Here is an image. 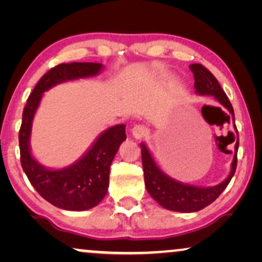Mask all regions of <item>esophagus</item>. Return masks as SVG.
I'll return each instance as SVG.
<instances>
[{
    "instance_id": "esophagus-1",
    "label": "esophagus",
    "mask_w": 262,
    "mask_h": 262,
    "mask_svg": "<svg viewBox=\"0 0 262 262\" xmlns=\"http://www.w3.org/2000/svg\"><path fill=\"white\" fill-rule=\"evenodd\" d=\"M131 134H132V137L135 139H141L148 134V128L143 126V125H136V126L132 127Z\"/></svg>"
}]
</instances>
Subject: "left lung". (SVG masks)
Returning <instances> with one entry per match:
<instances>
[{"label":"left lung","instance_id":"1","mask_svg":"<svg viewBox=\"0 0 262 262\" xmlns=\"http://www.w3.org/2000/svg\"><path fill=\"white\" fill-rule=\"evenodd\" d=\"M189 69L194 76L195 94L213 96L231 114L235 126L234 108L216 77L202 64H191ZM236 134H237V130H236ZM235 154L231 162L230 173L221 184L207 186V187L185 184V182H180L170 178L161 169L151 152L149 151L148 146L145 145L144 142H142V162L146 191L154 200H156L161 206L167 210L178 211V212H195V211L204 209L220 196L221 193L227 188L231 178L234 177L236 166H237L238 134L237 139L235 138Z\"/></svg>","mask_w":262,"mask_h":262}]
</instances>
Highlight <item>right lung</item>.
I'll list each match as a JSON object with an SVG mask.
<instances>
[{"instance_id":"add662e5","label":"right lung","mask_w":262,"mask_h":262,"mask_svg":"<svg viewBox=\"0 0 262 262\" xmlns=\"http://www.w3.org/2000/svg\"><path fill=\"white\" fill-rule=\"evenodd\" d=\"M100 63H63L49 70L35 85L23 112L19 132L20 161L31 185L45 200L59 209L85 211L105 198L110 184L111 163L126 139L125 125L111 126L99 135L91 148L70 166L52 169L42 166L31 151L34 114L49 89L68 81L95 77L101 73Z\"/></svg>"}]
</instances>
